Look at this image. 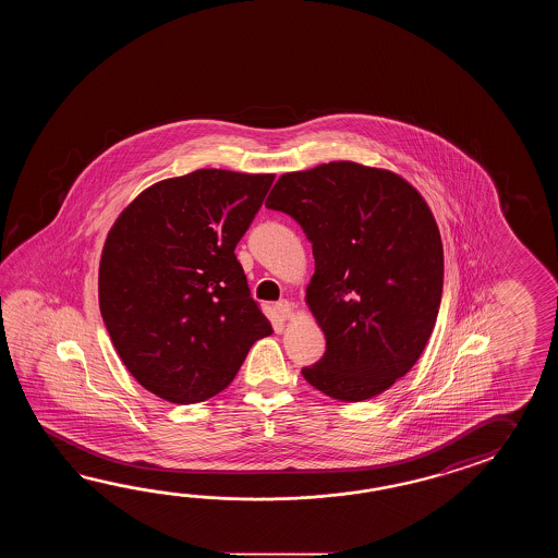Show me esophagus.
<instances>
[{"label": "esophagus", "instance_id": "34e87169", "mask_svg": "<svg viewBox=\"0 0 558 558\" xmlns=\"http://www.w3.org/2000/svg\"><path fill=\"white\" fill-rule=\"evenodd\" d=\"M275 311L279 313L281 319H289L293 315V307H291V303L287 299H281L279 303H275Z\"/></svg>", "mask_w": 558, "mask_h": 558}]
</instances>
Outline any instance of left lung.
<instances>
[{
  "label": "left lung",
  "instance_id": "1",
  "mask_svg": "<svg viewBox=\"0 0 558 558\" xmlns=\"http://www.w3.org/2000/svg\"><path fill=\"white\" fill-rule=\"evenodd\" d=\"M265 207L293 217L313 245L307 305L327 349L303 377L344 403L387 391L439 315L442 243L427 203L391 171L331 161L281 175Z\"/></svg>",
  "mask_w": 558,
  "mask_h": 558
}]
</instances>
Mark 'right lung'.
<instances>
[{
    "label": "right lung",
    "mask_w": 558,
    "mask_h": 558,
    "mask_svg": "<svg viewBox=\"0 0 558 558\" xmlns=\"http://www.w3.org/2000/svg\"><path fill=\"white\" fill-rule=\"evenodd\" d=\"M275 175L197 169L143 191L111 227L99 308L123 365L169 403H202L235 379L271 323L235 257Z\"/></svg>",
    "instance_id": "obj_1"
}]
</instances>
